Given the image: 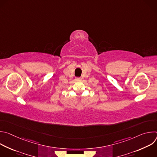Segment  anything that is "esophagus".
I'll list each match as a JSON object with an SVG mask.
<instances>
[{"label":"esophagus","instance_id":"obj_1","mask_svg":"<svg viewBox=\"0 0 157 157\" xmlns=\"http://www.w3.org/2000/svg\"><path fill=\"white\" fill-rule=\"evenodd\" d=\"M80 80H81V78H76V81H80Z\"/></svg>","mask_w":157,"mask_h":157}]
</instances>
